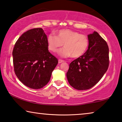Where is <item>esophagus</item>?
Segmentation results:
<instances>
[{
	"mask_svg": "<svg viewBox=\"0 0 122 122\" xmlns=\"http://www.w3.org/2000/svg\"><path fill=\"white\" fill-rule=\"evenodd\" d=\"M64 61H63V60H61V59L58 60V63H59V64H61V63H63Z\"/></svg>",
	"mask_w": 122,
	"mask_h": 122,
	"instance_id": "esophagus-1",
	"label": "esophagus"
}]
</instances>
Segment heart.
<instances>
[{
	"mask_svg": "<svg viewBox=\"0 0 122 122\" xmlns=\"http://www.w3.org/2000/svg\"><path fill=\"white\" fill-rule=\"evenodd\" d=\"M63 44L64 48L59 51L60 56L78 58L86 53L89 46V40L85 35L69 29L60 30L56 36L51 34L48 36V47L52 52L57 51Z\"/></svg>",
	"mask_w": 122,
	"mask_h": 122,
	"instance_id": "obj_1",
	"label": "heart"
}]
</instances>
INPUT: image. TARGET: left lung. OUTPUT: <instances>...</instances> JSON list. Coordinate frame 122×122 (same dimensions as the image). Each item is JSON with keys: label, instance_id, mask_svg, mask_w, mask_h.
Wrapping results in <instances>:
<instances>
[{"label": "left lung", "instance_id": "8db88e82", "mask_svg": "<svg viewBox=\"0 0 122 122\" xmlns=\"http://www.w3.org/2000/svg\"><path fill=\"white\" fill-rule=\"evenodd\" d=\"M88 49L71 61L66 73L71 86L77 90L89 89L103 77L109 66V48L101 36L94 31L88 36Z\"/></svg>", "mask_w": 122, "mask_h": 122}]
</instances>
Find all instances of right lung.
Listing matches in <instances>:
<instances>
[{"label":"right lung","mask_w":122,"mask_h":122,"mask_svg":"<svg viewBox=\"0 0 122 122\" xmlns=\"http://www.w3.org/2000/svg\"><path fill=\"white\" fill-rule=\"evenodd\" d=\"M12 54L16 76L31 89H41L47 84L58 63L48 51L47 36L40 28L23 33L15 44Z\"/></svg>","instance_id":"add662e5"}]
</instances>
